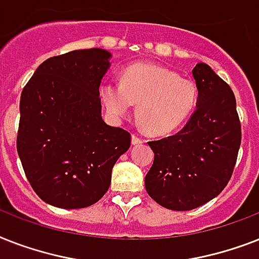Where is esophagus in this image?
<instances>
[{
	"label": "esophagus",
	"mask_w": 259,
	"mask_h": 259,
	"mask_svg": "<svg viewBox=\"0 0 259 259\" xmlns=\"http://www.w3.org/2000/svg\"><path fill=\"white\" fill-rule=\"evenodd\" d=\"M131 143H132V144H134V146H138V144H142L143 140L140 139V138H138V136H136V135H132Z\"/></svg>",
	"instance_id": "obj_1"
}]
</instances>
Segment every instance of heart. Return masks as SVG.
<instances>
[{
	"label": "heart",
	"instance_id": "b5f03b06",
	"mask_svg": "<svg viewBox=\"0 0 259 259\" xmlns=\"http://www.w3.org/2000/svg\"><path fill=\"white\" fill-rule=\"evenodd\" d=\"M101 99L109 112L123 116L136 104L140 127L152 135L175 131L191 116L199 100V90L191 78L150 63H136L125 68L120 85L104 84Z\"/></svg>",
	"mask_w": 259,
	"mask_h": 259
}]
</instances>
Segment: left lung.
<instances>
[{
	"mask_svg": "<svg viewBox=\"0 0 259 259\" xmlns=\"http://www.w3.org/2000/svg\"><path fill=\"white\" fill-rule=\"evenodd\" d=\"M192 77L199 100L185 127L148 142L155 156L146 190L156 203L175 211L218 196L230 181L241 146V123L229 84L204 63L196 64Z\"/></svg>",
	"mask_w": 259,
	"mask_h": 259,
	"instance_id": "left-lung-1",
	"label": "left lung"
}]
</instances>
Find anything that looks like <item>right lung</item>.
I'll return each instance as SVG.
<instances>
[{
	"mask_svg": "<svg viewBox=\"0 0 259 259\" xmlns=\"http://www.w3.org/2000/svg\"><path fill=\"white\" fill-rule=\"evenodd\" d=\"M112 53L77 49L41 64L20 100L17 151L25 175L45 203L84 208L108 191L131 135L101 117L100 84Z\"/></svg>",
	"mask_w": 259,
	"mask_h": 259,
	"instance_id": "add662e5",
	"label": "right lung"
}]
</instances>
